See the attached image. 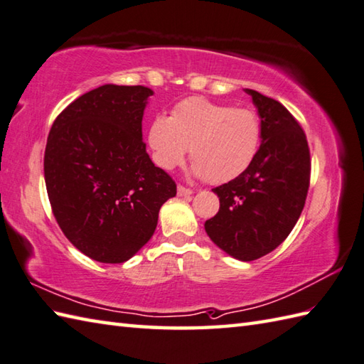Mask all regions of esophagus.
Segmentation results:
<instances>
[{
	"instance_id": "1",
	"label": "esophagus",
	"mask_w": 364,
	"mask_h": 364,
	"mask_svg": "<svg viewBox=\"0 0 364 364\" xmlns=\"http://www.w3.org/2000/svg\"><path fill=\"white\" fill-rule=\"evenodd\" d=\"M176 194L180 196V197H189V196L194 194V191H192L191 188L183 186V184H178V188H176Z\"/></svg>"
}]
</instances>
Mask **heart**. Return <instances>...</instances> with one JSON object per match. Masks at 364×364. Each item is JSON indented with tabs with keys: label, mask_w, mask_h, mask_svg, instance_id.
Listing matches in <instances>:
<instances>
[{
	"label": "heart",
	"mask_w": 364,
	"mask_h": 364,
	"mask_svg": "<svg viewBox=\"0 0 364 364\" xmlns=\"http://www.w3.org/2000/svg\"><path fill=\"white\" fill-rule=\"evenodd\" d=\"M259 115L249 107L214 103L191 97L173 106L170 117L156 115L149 128V144L159 167L180 166L189 146L192 172L214 184L244 173L261 145Z\"/></svg>",
	"instance_id": "b5f03b06"
}]
</instances>
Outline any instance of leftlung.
<instances>
[{"label": "left lung", "instance_id": "obj_1", "mask_svg": "<svg viewBox=\"0 0 364 364\" xmlns=\"http://www.w3.org/2000/svg\"><path fill=\"white\" fill-rule=\"evenodd\" d=\"M245 92L258 107L262 144L244 173L213 189L220 208L205 230L223 252L253 261L277 249L297 223L310 188L311 159L294 115L274 98Z\"/></svg>", "mask_w": 364, "mask_h": 364}]
</instances>
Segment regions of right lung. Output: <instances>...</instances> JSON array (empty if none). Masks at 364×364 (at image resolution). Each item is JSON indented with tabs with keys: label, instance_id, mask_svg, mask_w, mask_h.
<instances>
[{
	"label": "right lung",
	"instance_id": "obj_1",
	"mask_svg": "<svg viewBox=\"0 0 364 364\" xmlns=\"http://www.w3.org/2000/svg\"><path fill=\"white\" fill-rule=\"evenodd\" d=\"M153 90L105 84L60 112L45 146L46 192L58 225L89 258L119 264L150 241L173 178L151 162L142 117Z\"/></svg>",
	"mask_w": 364,
	"mask_h": 364
}]
</instances>
